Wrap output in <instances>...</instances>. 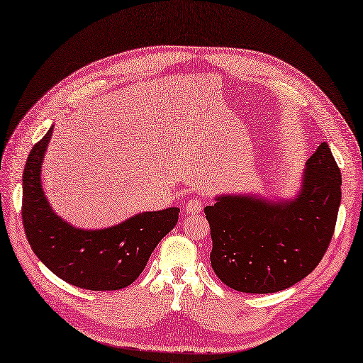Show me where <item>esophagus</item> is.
I'll list each match as a JSON object with an SVG mask.
<instances>
[{
    "label": "esophagus",
    "instance_id": "obj_1",
    "mask_svg": "<svg viewBox=\"0 0 363 363\" xmlns=\"http://www.w3.org/2000/svg\"><path fill=\"white\" fill-rule=\"evenodd\" d=\"M203 208V200L201 199H191L184 206V212H188L191 215H196L200 213Z\"/></svg>",
    "mask_w": 363,
    "mask_h": 363
}]
</instances>
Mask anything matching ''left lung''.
<instances>
[{
  "label": "left lung",
  "instance_id": "obj_1",
  "mask_svg": "<svg viewBox=\"0 0 363 363\" xmlns=\"http://www.w3.org/2000/svg\"><path fill=\"white\" fill-rule=\"evenodd\" d=\"M340 184V171L323 142L306 162L301 188L292 199L218 195L204 208L218 279L239 292L271 294L309 276L332 240Z\"/></svg>",
  "mask_w": 363,
  "mask_h": 363
}]
</instances>
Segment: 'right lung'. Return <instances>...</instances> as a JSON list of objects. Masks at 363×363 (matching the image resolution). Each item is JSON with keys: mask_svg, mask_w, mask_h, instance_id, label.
<instances>
[{"mask_svg": "<svg viewBox=\"0 0 363 363\" xmlns=\"http://www.w3.org/2000/svg\"><path fill=\"white\" fill-rule=\"evenodd\" d=\"M52 127L31 148L23 174V223L28 244L43 265L77 288H127L144 271L162 238L177 224L180 208L142 212L100 230L71 225L52 211L42 189L40 169Z\"/></svg>", "mask_w": 363, "mask_h": 363, "instance_id": "1", "label": "right lung"}]
</instances>
